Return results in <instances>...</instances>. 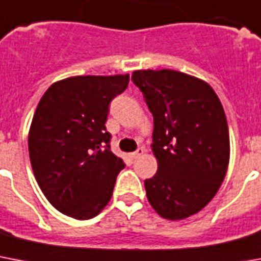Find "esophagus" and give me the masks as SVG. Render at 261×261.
<instances>
[{
    "mask_svg": "<svg viewBox=\"0 0 261 261\" xmlns=\"http://www.w3.org/2000/svg\"><path fill=\"white\" fill-rule=\"evenodd\" d=\"M144 152H145V149H144V148H139L136 152L130 153V158H132V159H137V158H140V156L143 155Z\"/></svg>",
    "mask_w": 261,
    "mask_h": 261,
    "instance_id": "34e87169",
    "label": "esophagus"
}]
</instances>
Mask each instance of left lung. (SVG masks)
<instances>
[{
    "instance_id": "obj_1",
    "label": "left lung",
    "mask_w": 261,
    "mask_h": 261,
    "mask_svg": "<svg viewBox=\"0 0 261 261\" xmlns=\"http://www.w3.org/2000/svg\"><path fill=\"white\" fill-rule=\"evenodd\" d=\"M153 116V178L144 186L149 205L166 220L201 212L224 182L230 158L228 121L220 98L203 79L175 70H137Z\"/></svg>"
}]
</instances>
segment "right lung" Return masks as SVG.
Returning a JSON list of instances; mask_svg holds the SVG:
<instances>
[{
	"label": "right lung",
	"instance_id": "obj_1",
	"mask_svg": "<svg viewBox=\"0 0 261 261\" xmlns=\"http://www.w3.org/2000/svg\"><path fill=\"white\" fill-rule=\"evenodd\" d=\"M129 74L78 75L48 87L28 133L31 166L56 210L76 220L101 213L125 167L110 151L109 103L128 87Z\"/></svg>",
	"mask_w": 261,
	"mask_h": 261
}]
</instances>
